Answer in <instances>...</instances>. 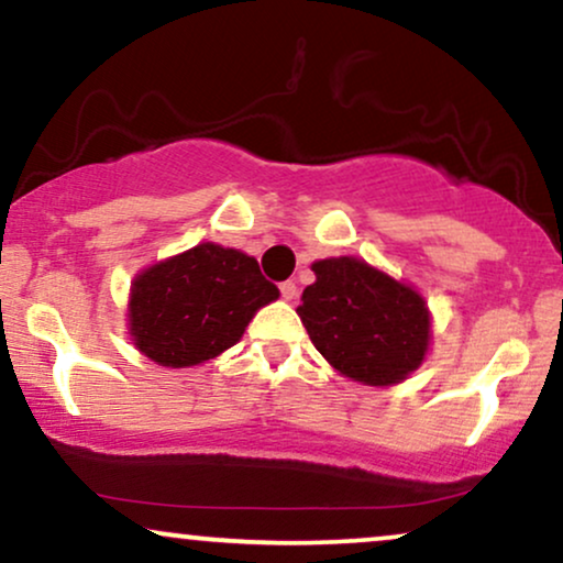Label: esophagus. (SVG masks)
<instances>
[{
  "label": "esophagus",
  "instance_id": "1",
  "mask_svg": "<svg viewBox=\"0 0 563 563\" xmlns=\"http://www.w3.org/2000/svg\"><path fill=\"white\" fill-rule=\"evenodd\" d=\"M279 289H282V297L289 299V302L297 297V284L295 282H282Z\"/></svg>",
  "mask_w": 563,
  "mask_h": 563
}]
</instances>
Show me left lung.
<instances>
[{
	"label": "left lung",
	"mask_w": 563,
	"mask_h": 563,
	"mask_svg": "<svg viewBox=\"0 0 563 563\" xmlns=\"http://www.w3.org/2000/svg\"><path fill=\"white\" fill-rule=\"evenodd\" d=\"M312 272L297 316L341 375L385 388L419 369L432 335L419 291L352 255L316 261Z\"/></svg>",
	"instance_id": "8db88e82"
}]
</instances>
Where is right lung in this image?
Returning a JSON list of instances; mask_svg holds the SVG:
<instances>
[{"label":"right lung","instance_id":"right-lung-1","mask_svg":"<svg viewBox=\"0 0 563 563\" xmlns=\"http://www.w3.org/2000/svg\"><path fill=\"white\" fill-rule=\"evenodd\" d=\"M279 289L251 255L201 243L144 268L131 284L129 333L163 367H194L235 346Z\"/></svg>","mask_w":563,"mask_h":563}]
</instances>
